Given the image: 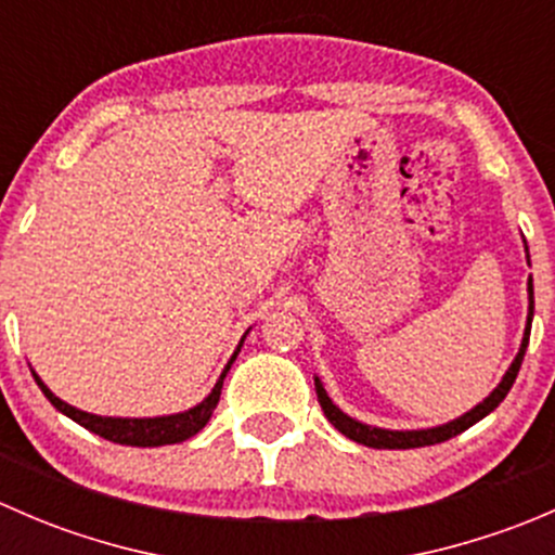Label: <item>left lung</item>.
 Segmentation results:
<instances>
[{
  "instance_id": "8db88e82",
  "label": "left lung",
  "mask_w": 555,
  "mask_h": 555,
  "mask_svg": "<svg viewBox=\"0 0 555 555\" xmlns=\"http://www.w3.org/2000/svg\"><path fill=\"white\" fill-rule=\"evenodd\" d=\"M526 257H529V249H526ZM531 317H534V289H531V279H529V319H526V330H524V340H520V349L513 360V365L507 367L505 378H502L500 386L486 397L480 405H475L473 411H467L464 416L453 418V422L443 424V427H433V429H408V433H395V429H378V427H367V424L354 422L351 416H346L340 408L333 405V400L327 397L324 386L319 378H313V386H317V397H319V405H322L324 416L327 422L338 429L340 435H346L349 440L354 443L367 446V449H422V446H435V443H443V440L453 438V435L464 433V429L473 427L475 422H480L483 416H489L496 405L507 397L511 391L513 382H516L518 371H520V362H524L526 354V346H529V333H531Z\"/></svg>"
}]
</instances>
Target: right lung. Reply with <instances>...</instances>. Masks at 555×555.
Listing matches in <instances>:
<instances>
[{"instance_id":"right-lung-1","label":"right lung","mask_w":555,"mask_h":555,"mask_svg":"<svg viewBox=\"0 0 555 555\" xmlns=\"http://www.w3.org/2000/svg\"><path fill=\"white\" fill-rule=\"evenodd\" d=\"M244 344V338H242ZM242 344H238L236 354L242 351ZM236 354L231 357V362H228V367L222 371L220 382L215 384V389H211V395L206 397L204 402H198L195 408H190V411L184 413H173V416H158V418H112V416H93V413H86V411H77V408H72L69 402L59 400V397L53 395V391L48 389L42 382H39V376L35 373V382L39 389H42V395L48 397L50 402H53V408H59L64 416H69L72 422H77L80 427L91 429V433H96L99 438L104 440H112V443H120V446H137V449H155V446H171V443H182V440L193 438L195 433H201V429L206 427V422L211 418V413H215L217 402H220V391H222V382H225L228 371H231L233 360H236Z\"/></svg>"}]
</instances>
